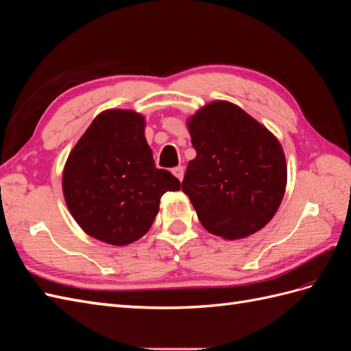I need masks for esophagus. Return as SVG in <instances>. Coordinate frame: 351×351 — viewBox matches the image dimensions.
Wrapping results in <instances>:
<instances>
[{
  "label": "esophagus",
  "mask_w": 351,
  "mask_h": 351,
  "mask_svg": "<svg viewBox=\"0 0 351 351\" xmlns=\"http://www.w3.org/2000/svg\"><path fill=\"white\" fill-rule=\"evenodd\" d=\"M173 174L178 178V180H183V176H184V168L183 167H176L173 168Z\"/></svg>",
  "instance_id": "34e87169"
}]
</instances>
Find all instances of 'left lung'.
Wrapping results in <instances>:
<instances>
[{"label": "left lung", "instance_id": "obj_1", "mask_svg": "<svg viewBox=\"0 0 351 351\" xmlns=\"http://www.w3.org/2000/svg\"><path fill=\"white\" fill-rule=\"evenodd\" d=\"M196 158L182 191L208 232L238 240L262 229L283 199L287 167L283 149L244 110L216 101L189 123Z\"/></svg>", "mask_w": 351, "mask_h": 351}]
</instances>
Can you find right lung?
Returning a JSON list of instances; mask_svg holds the SVG:
<instances>
[{
    "instance_id": "1",
    "label": "right lung",
    "mask_w": 351,
    "mask_h": 351,
    "mask_svg": "<svg viewBox=\"0 0 351 351\" xmlns=\"http://www.w3.org/2000/svg\"><path fill=\"white\" fill-rule=\"evenodd\" d=\"M62 189L84 232L126 245L147 232L160 196L180 189V182L156 167L141 114L107 110L93 119L68 156Z\"/></svg>"
}]
</instances>
